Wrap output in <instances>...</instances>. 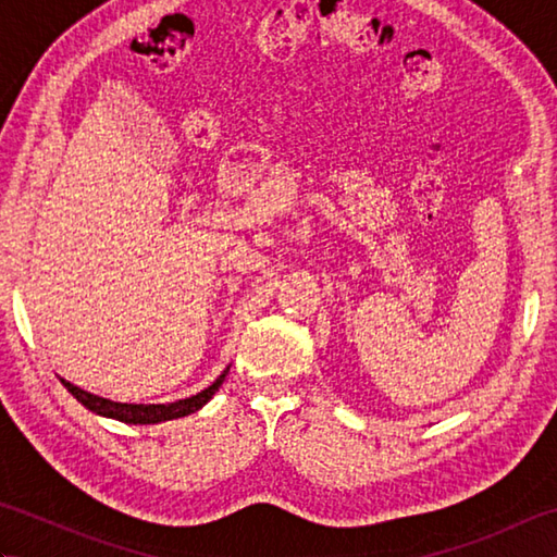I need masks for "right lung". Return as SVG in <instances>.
I'll return each instance as SVG.
<instances>
[{"label": "right lung", "mask_w": 557, "mask_h": 557, "mask_svg": "<svg viewBox=\"0 0 557 557\" xmlns=\"http://www.w3.org/2000/svg\"><path fill=\"white\" fill-rule=\"evenodd\" d=\"M227 373H230V366L215 377V381H212V385L200 389L198 395H191L186 399H176V401H164V405H134V401H114L108 397L92 395V393H88V389L64 381V377H59V381H62V385L81 401L83 407L92 413H98V417L114 419L122 423H134V425H148V423L182 419V417H188V413L203 409L212 399V395L218 393L220 385L224 383V377H227Z\"/></svg>", "instance_id": "add662e5"}]
</instances>
